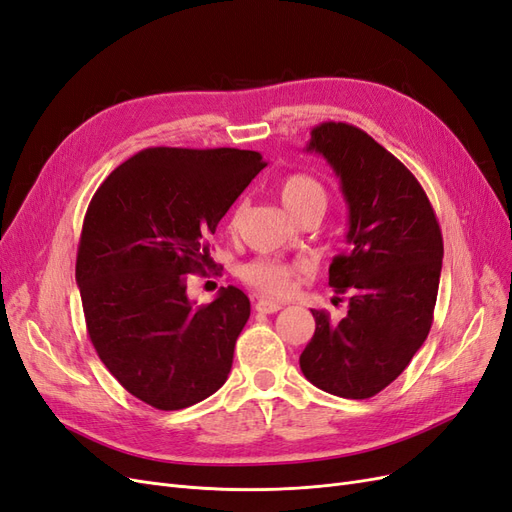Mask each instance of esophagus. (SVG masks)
Instances as JSON below:
<instances>
[{
  "label": "esophagus",
  "instance_id": "obj_1",
  "mask_svg": "<svg viewBox=\"0 0 512 512\" xmlns=\"http://www.w3.org/2000/svg\"><path fill=\"white\" fill-rule=\"evenodd\" d=\"M280 309H282V303H275V301L260 299L256 303V312H260V314H275V312H280Z\"/></svg>",
  "mask_w": 512,
  "mask_h": 512
}]
</instances>
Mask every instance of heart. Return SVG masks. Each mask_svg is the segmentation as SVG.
I'll use <instances>...</instances> for the list:
<instances>
[{"label": "heart", "mask_w": 512, "mask_h": 512, "mask_svg": "<svg viewBox=\"0 0 512 512\" xmlns=\"http://www.w3.org/2000/svg\"><path fill=\"white\" fill-rule=\"evenodd\" d=\"M282 203L292 215H299L307 209L327 207V188L307 173H292L280 181ZM239 277L245 286L269 297H282L290 290L294 269L286 262L271 258H254L239 267Z\"/></svg>", "instance_id": "obj_1"}]
</instances>
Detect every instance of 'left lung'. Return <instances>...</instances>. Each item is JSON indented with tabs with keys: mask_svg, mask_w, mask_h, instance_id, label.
<instances>
[{
	"mask_svg": "<svg viewBox=\"0 0 512 512\" xmlns=\"http://www.w3.org/2000/svg\"><path fill=\"white\" fill-rule=\"evenodd\" d=\"M307 151L327 158L348 203V250L329 267V284L348 297V314L333 322L329 312L312 309L316 331L299 363L318 389L367 399L408 367L429 335L442 232L421 183L361 128L318 123Z\"/></svg>",
	"mask_w": 512,
	"mask_h": 512,
	"instance_id": "obj_1",
	"label": "left lung"
}]
</instances>
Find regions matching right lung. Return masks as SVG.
<instances>
[{"instance_id": "add662e5", "label": "right lung", "mask_w": 512, "mask_h": 512, "mask_svg": "<svg viewBox=\"0 0 512 512\" xmlns=\"http://www.w3.org/2000/svg\"><path fill=\"white\" fill-rule=\"evenodd\" d=\"M265 166L247 149L149 147L91 198L76 254L87 335L151 408L194 406L230 374L250 299L228 286L196 307L185 288L209 269V235Z\"/></svg>"}]
</instances>
